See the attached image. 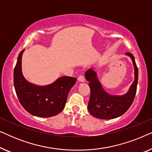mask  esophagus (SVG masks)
<instances>
[{"label": "esophagus", "instance_id": "obj_1", "mask_svg": "<svg viewBox=\"0 0 152 152\" xmlns=\"http://www.w3.org/2000/svg\"><path fill=\"white\" fill-rule=\"evenodd\" d=\"M77 80L79 81V82H85V78H84V77L83 76V75H80V76L78 77Z\"/></svg>", "mask_w": 152, "mask_h": 152}]
</instances>
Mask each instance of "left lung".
<instances>
[{
	"mask_svg": "<svg viewBox=\"0 0 152 152\" xmlns=\"http://www.w3.org/2000/svg\"><path fill=\"white\" fill-rule=\"evenodd\" d=\"M131 57L134 66L135 78L128 92L123 95H111L104 90L97 77V73L93 69H88L85 73L86 80L88 81L91 89L88 110L91 115L104 120L113 119L120 117L129 109L134 102L136 93L138 79V70L134 57L132 54L126 53Z\"/></svg>",
	"mask_w": 152,
	"mask_h": 152,
	"instance_id": "left-lung-1",
	"label": "left lung"
}]
</instances>
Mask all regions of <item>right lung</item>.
Returning a JSON list of instances; mask_svg holds the SVG:
<instances>
[{
  "mask_svg": "<svg viewBox=\"0 0 152 152\" xmlns=\"http://www.w3.org/2000/svg\"><path fill=\"white\" fill-rule=\"evenodd\" d=\"M24 50L18 55L14 70V85L18 100L32 115L48 118L57 115L65 107L68 93L77 79L61 77L46 86H38L29 82L22 73L21 59Z\"/></svg>",
  "mask_w": 152,
  "mask_h": 152,
  "instance_id": "add662e5",
  "label": "right lung"
}]
</instances>
